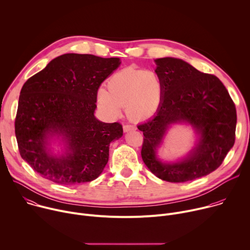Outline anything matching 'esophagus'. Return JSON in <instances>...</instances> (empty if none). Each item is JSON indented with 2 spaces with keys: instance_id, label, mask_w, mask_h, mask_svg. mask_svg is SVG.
Instances as JSON below:
<instances>
[{
  "instance_id": "34e87169",
  "label": "esophagus",
  "mask_w": 250,
  "mask_h": 250,
  "mask_svg": "<svg viewBox=\"0 0 250 250\" xmlns=\"http://www.w3.org/2000/svg\"><path fill=\"white\" fill-rule=\"evenodd\" d=\"M133 129H135V127H134L133 125H124V130H125V132H127V131L133 130Z\"/></svg>"
}]
</instances>
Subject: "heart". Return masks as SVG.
I'll use <instances>...</instances> for the list:
<instances>
[{"instance_id": "heart-1", "label": "heart", "mask_w": 250, "mask_h": 250, "mask_svg": "<svg viewBox=\"0 0 250 250\" xmlns=\"http://www.w3.org/2000/svg\"><path fill=\"white\" fill-rule=\"evenodd\" d=\"M162 91V81L154 71L125 68L109 79L108 91H99L98 104L111 117L119 116L122 106L125 105L129 119L144 121L157 111Z\"/></svg>"}]
</instances>
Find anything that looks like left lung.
<instances>
[{"mask_svg": "<svg viewBox=\"0 0 250 250\" xmlns=\"http://www.w3.org/2000/svg\"><path fill=\"white\" fill-rule=\"evenodd\" d=\"M155 72L163 85L156 115L137 125L144 131L141 157L159 179L182 183L218 169L234 145L236 110L228 90L212 74L203 73L177 58L155 60ZM188 122L201 133L199 144L186 159L162 164L156 148L172 123Z\"/></svg>", "mask_w": 250, "mask_h": 250, "instance_id": "left-lung-1", "label": "left lung"}]
</instances>
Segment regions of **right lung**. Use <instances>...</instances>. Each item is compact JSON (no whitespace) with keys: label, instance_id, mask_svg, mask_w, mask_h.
<instances>
[{"label":"right lung","instance_id":"obj_1","mask_svg":"<svg viewBox=\"0 0 250 250\" xmlns=\"http://www.w3.org/2000/svg\"><path fill=\"white\" fill-rule=\"evenodd\" d=\"M120 64L116 57L67 53L23 84L15 120L19 151L45 179L74 185L93 181L103 172L110 144L123 136V125L100 122L94 112L99 87ZM54 133L66 139L65 157L48 153L46 140Z\"/></svg>","mask_w":250,"mask_h":250}]
</instances>
